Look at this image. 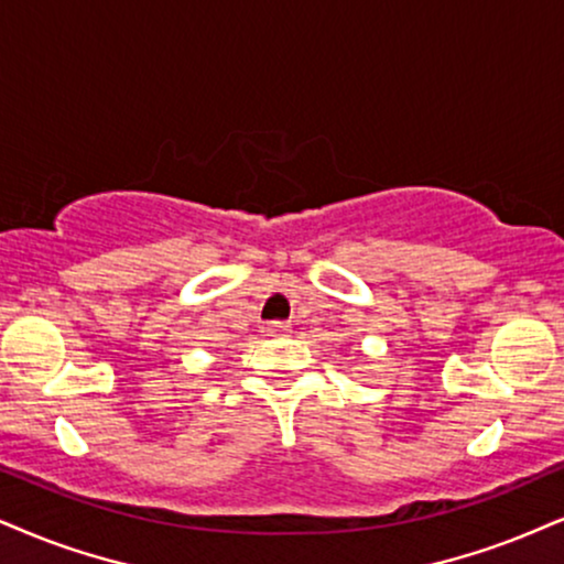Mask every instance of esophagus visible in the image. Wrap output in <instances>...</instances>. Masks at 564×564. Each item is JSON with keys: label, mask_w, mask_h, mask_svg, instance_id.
Returning <instances> with one entry per match:
<instances>
[{"label": "esophagus", "mask_w": 564, "mask_h": 564, "mask_svg": "<svg viewBox=\"0 0 564 564\" xmlns=\"http://www.w3.org/2000/svg\"><path fill=\"white\" fill-rule=\"evenodd\" d=\"M267 332H269L271 337H288L290 332H293V326H290L288 322H271L267 326Z\"/></svg>", "instance_id": "esophagus-1"}]
</instances>
